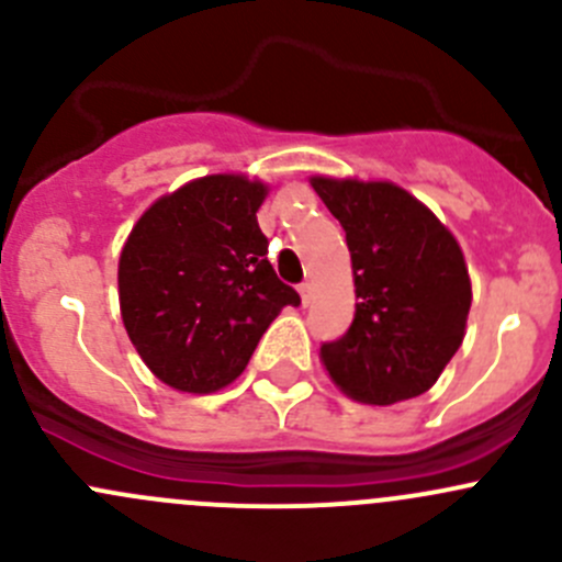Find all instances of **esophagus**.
Returning <instances> with one entry per match:
<instances>
[{
    "label": "esophagus",
    "mask_w": 562,
    "mask_h": 562,
    "mask_svg": "<svg viewBox=\"0 0 562 562\" xmlns=\"http://www.w3.org/2000/svg\"><path fill=\"white\" fill-rule=\"evenodd\" d=\"M299 293H302L304 304L313 302V282H302V285H299Z\"/></svg>",
    "instance_id": "esophagus-1"
}]
</instances>
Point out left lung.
<instances>
[{"instance_id": "1", "label": "left lung", "mask_w": 562, "mask_h": 562, "mask_svg": "<svg viewBox=\"0 0 562 562\" xmlns=\"http://www.w3.org/2000/svg\"><path fill=\"white\" fill-rule=\"evenodd\" d=\"M313 187L342 225L359 299L348 331L321 345L326 372L364 405L424 394L464 337L473 296L462 249L402 187L323 176Z\"/></svg>"}]
</instances>
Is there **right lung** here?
Wrapping results in <instances>:
<instances>
[{
	"instance_id": "add662e5",
	"label": "right lung",
	"mask_w": 562,
	"mask_h": 562,
	"mask_svg": "<svg viewBox=\"0 0 562 562\" xmlns=\"http://www.w3.org/2000/svg\"><path fill=\"white\" fill-rule=\"evenodd\" d=\"M245 176H203L160 198L119 258V304L135 350L171 389L209 394L245 372L282 307L302 299L274 274Z\"/></svg>"
}]
</instances>
